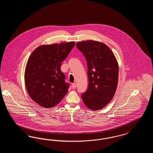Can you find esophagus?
Here are the masks:
<instances>
[{
  "instance_id": "esophagus-1",
  "label": "esophagus",
  "mask_w": 153,
  "mask_h": 153,
  "mask_svg": "<svg viewBox=\"0 0 153 153\" xmlns=\"http://www.w3.org/2000/svg\"><path fill=\"white\" fill-rule=\"evenodd\" d=\"M72 89H74L76 88V83H73L72 84Z\"/></svg>"
}]
</instances>
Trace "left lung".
<instances>
[{"label":"left lung","mask_w":153,"mask_h":153,"mask_svg":"<svg viewBox=\"0 0 153 153\" xmlns=\"http://www.w3.org/2000/svg\"><path fill=\"white\" fill-rule=\"evenodd\" d=\"M76 46L87 62L88 87L81 95L88 108L101 109L113 98L117 90L119 66L114 53L104 44L88 40Z\"/></svg>","instance_id":"obj_1"}]
</instances>
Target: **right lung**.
Here are the masks:
<instances>
[{
    "label": "right lung",
    "instance_id": "add662e5",
    "mask_svg": "<svg viewBox=\"0 0 153 153\" xmlns=\"http://www.w3.org/2000/svg\"><path fill=\"white\" fill-rule=\"evenodd\" d=\"M74 42L42 45L29 58L25 82L31 99L45 108L57 105L68 92L69 84L61 71V62L74 46Z\"/></svg>",
    "mask_w": 153,
    "mask_h": 153
}]
</instances>
